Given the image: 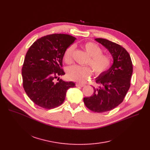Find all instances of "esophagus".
<instances>
[{
	"label": "esophagus",
	"mask_w": 150,
	"mask_h": 150,
	"mask_svg": "<svg viewBox=\"0 0 150 150\" xmlns=\"http://www.w3.org/2000/svg\"><path fill=\"white\" fill-rule=\"evenodd\" d=\"M76 86H79V87H83L85 86V83H76Z\"/></svg>",
	"instance_id": "obj_1"
}]
</instances>
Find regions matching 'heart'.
<instances>
[{
  "label": "heart",
  "instance_id": "b5f03b06",
  "mask_svg": "<svg viewBox=\"0 0 150 150\" xmlns=\"http://www.w3.org/2000/svg\"><path fill=\"white\" fill-rule=\"evenodd\" d=\"M83 48L90 55L87 63L90 67L73 65L67 69V74L70 80L82 82L90 76L93 70L96 75H100L108 70L112 64L110 55L103 53L102 48L93 42H87L83 45ZM75 46L71 45L67 48L63 54L65 62L70 64L73 62V55ZM92 69H91V68Z\"/></svg>",
  "mask_w": 150,
  "mask_h": 150
}]
</instances>
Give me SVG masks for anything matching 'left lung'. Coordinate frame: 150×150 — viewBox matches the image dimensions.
Returning <instances> with one entry per match:
<instances>
[{
	"label": "left lung",
	"instance_id": "left-lung-1",
	"mask_svg": "<svg viewBox=\"0 0 150 150\" xmlns=\"http://www.w3.org/2000/svg\"><path fill=\"white\" fill-rule=\"evenodd\" d=\"M95 40L109 50L113 63L96 78L99 87H93V95L84 98L83 102L90 110L103 113L113 109L123 102L131 86L133 67L131 57L123 47L106 39Z\"/></svg>",
	"mask_w": 150,
	"mask_h": 150
}]
</instances>
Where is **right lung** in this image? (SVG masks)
Here are the masks:
<instances>
[{
    "instance_id": "obj_1",
    "label": "right lung",
    "mask_w": 150,
    "mask_h": 150,
    "mask_svg": "<svg viewBox=\"0 0 150 150\" xmlns=\"http://www.w3.org/2000/svg\"><path fill=\"white\" fill-rule=\"evenodd\" d=\"M75 40L67 34L48 35L35 41L28 50L22 68L23 87L28 98L42 108L60 105L67 91L75 87L74 82L59 77L65 74L62 68L64 52Z\"/></svg>"
}]
</instances>
